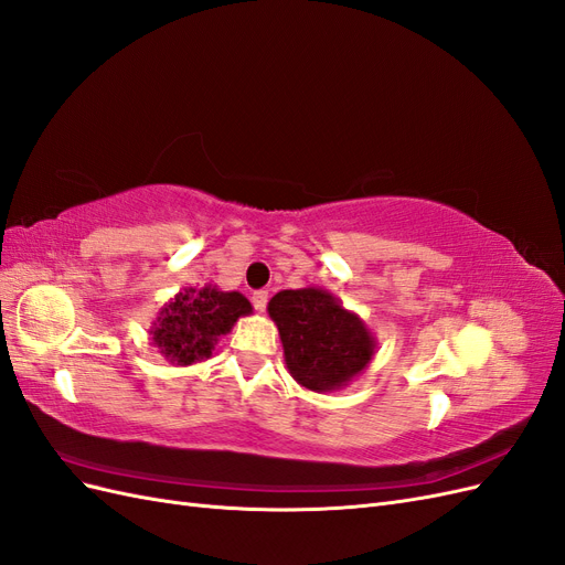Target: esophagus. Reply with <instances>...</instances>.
<instances>
[{
  "label": "esophagus",
  "mask_w": 565,
  "mask_h": 565,
  "mask_svg": "<svg viewBox=\"0 0 565 565\" xmlns=\"http://www.w3.org/2000/svg\"><path fill=\"white\" fill-rule=\"evenodd\" d=\"M252 303H254L256 311H264L266 303H268V292H266V289H259V292H254L252 295Z\"/></svg>",
  "instance_id": "34e87169"
}]
</instances>
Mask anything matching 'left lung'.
I'll return each mask as SVG.
<instances>
[{"instance_id":"1","label":"left lung","mask_w":565,"mask_h":565,"mask_svg":"<svg viewBox=\"0 0 565 565\" xmlns=\"http://www.w3.org/2000/svg\"><path fill=\"white\" fill-rule=\"evenodd\" d=\"M268 316L278 324L289 374L316 393L349 386L377 351L363 318L322 287L282 289L268 301Z\"/></svg>"}]
</instances>
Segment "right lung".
<instances>
[{"mask_svg":"<svg viewBox=\"0 0 565 565\" xmlns=\"http://www.w3.org/2000/svg\"><path fill=\"white\" fill-rule=\"evenodd\" d=\"M249 313L252 303L241 292H224L216 285L185 287L152 320L150 339L169 363L185 367L207 361L218 339Z\"/></svg>","mask_w":565,"mask_h":565,"instance_id":"add662e5","label":"right lung"}]
</instances>
